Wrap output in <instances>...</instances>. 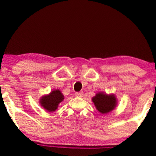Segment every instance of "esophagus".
<instances>
[{
    "label": "esophagus",
    "mask_w": 156,
    "mask_h": 156,
    "mask_svg": "<svg viewBox=\"0 0 156 156\" xmlns=\"http://www.w3.org/2000/svg\"><path fill=\"white\" fill-rule=\"evenodd\" d=\"M75 95L76 96H78V97H82L83 96V92H76V93L75 94Z\"/></svg>",
    "instance_id": "obj_1"
}]
</instances>
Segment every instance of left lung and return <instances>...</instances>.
<instances>
[{
	"label": "left lung",
	"instance_id": "left-lung-1",
	"mask_svg": "<svg viewBox=\"0 0 156 156\" xmlns=\"http://www.w3.org/2000/svg\"><path fill=\"white\" fill-rule=\"evenodd\" d=\"M92 102L96 109L102 114H107L115 109L118 100L115 94H107L105 92H98L92 98Z\"/></svg>",
	"mask_w": 156,
	"mask_h": 156
}]
</instances>
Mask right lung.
Listing matches in <instances>:
<instances>
[{"label": "right lung", "instance_id": "obj_1", "mask_svg": "<svg viewBox=\"0 0 156 156\" xmlns=\"http://www.w3.org/2000/svg\"><path fill=\"white\" fill-rule=\"evenodd\" d=\"M64 100V95L59 89L53 90L49 94L44 95L39 100L41 106L49 112H54L60 102Z\"/></svg>", "mask_w": 156, "mask_h": 156}]
</instances>
